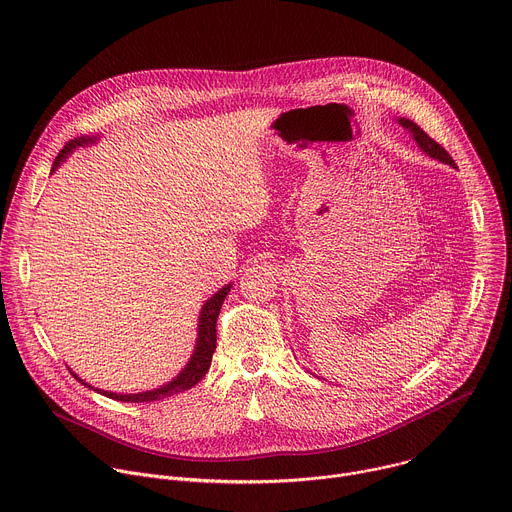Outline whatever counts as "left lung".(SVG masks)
<instances>
[{"label":"left lung","instance_id":"8db88e82","mask_svg":"<svg viewBox=\"0 0 512 512\" xmlns=\"http://www.w3.org/2000/svg\"><path fill=\"white\" fill-rule=\"evenodd\" d=\"M399 123L405 127V129H409V133L413 135V139L417 141V145L419 148L429 156V158H433V160H440V162H444V164H450V166H456L454 164V160H452V156L442 148L440 143H437L435 139H431L417 123H413L411 119H399Z\"/></svg>","mask_w":512,"mask_h":512}]
</instances>
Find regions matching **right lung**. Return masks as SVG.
Masks as SVG:
<instances>
[{
	"label": "right lung",
	"instance_id": "right-lung-1",
	"mask_svg": "<svg viewBox=\"0 0 512 512\" xmlns=\"http://www.w3.org/2000/svg\"><path fill=\"white\" fill-rule=\"evenodd\" d=\"M95 139L93 137H77V139H70L64 150H60V154L56 156L54 160V166H52V172L66 160V156L79 148V145H89L93 143ZM233 283L225 285L223 289H218L216 294L206 300V304L202 306L200 310V318H198V340H196V348H194V354L192 358L188 360L186 367L182 369V373L170 381L168 385L160 387V389H154V391H145V393H135V395H119V393H109V391H101V389H95L91 387L89 383H85L83 379H79L75 373H70L72 377H75L77 381H81L85 387H91L99 393H103L105 397L109 399H115V401H123V403H150V401H160V399H166V397H172V395H178L182 391H188L192 389L210 369V360H212V354H214V348H216V320H218V314H221V308H223V302L225 298L229 296Z\"/></svg>",
	"mask_w": 512,
	"mask_h": 512
}]
</instances>
